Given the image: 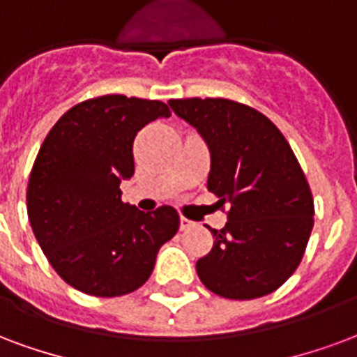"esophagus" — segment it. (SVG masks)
<instances>
[{"label": "esophagus", "mask_w": 357, "mask_h": 357, "mask_svg": "<svg viewBox=\"0 0 357 357\" xmlns=\"http://www.w3.org/2000/svg\"><path fill=\"white\" fill-rule=\"evenodd\" d=\"M192 225H195V223H192V221H189V219H185V218L179 219V229H181V231H189Z\"/></svg>", "instance_id": "esophagus-1"}]
</instances>
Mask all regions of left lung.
Here are the masks:
<instances>
[{"label":"left lung","instance_id":"8db88e82","mask_svg":"<svg viewBox=\"0 0 357 357\" xmlns=\"http://www.w3.org/2000/svg\"><path fill=\"white\" fill-rule=\"evenodd\" d=\"M168 104L206 142L208 191L229 204L225 227L212 229V252L197 261L200 282L225 299L276 291L299 266L314 227L312 192L287 139L263 113L225 98Z\"/></svg>","mask_w":357,"mask_h":357}]
</instances>
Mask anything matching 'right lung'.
<instances>
[{
    "instance_id": "obj_1",
    "label": "right lung",
    "mask_w": 357,
    "mask_h": 357,
    "mask_svg": "<svg viewBox=\"0 0 357 357\" xmlns=\"http://www.w3.org/2000/svg\"><path fill=\"white\" fill-rule=\"evenodd\" d=\"M158 117H170L158 100L92 98L58 119L39 149L26 192L31 231L58 276L79 291H136L178 232L172 206L145 213L119 189L134 176L136 134Z\"/></svg>"
}]
</instances>
